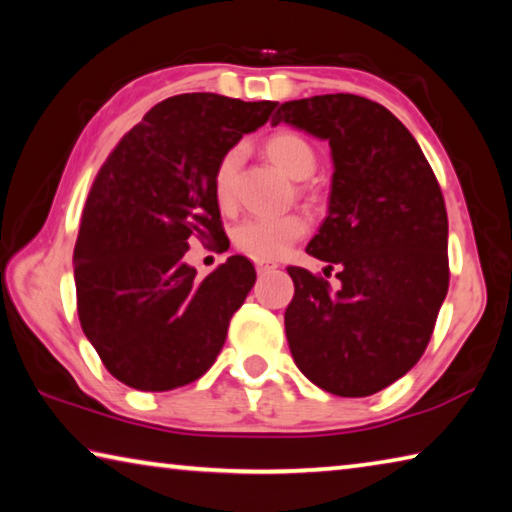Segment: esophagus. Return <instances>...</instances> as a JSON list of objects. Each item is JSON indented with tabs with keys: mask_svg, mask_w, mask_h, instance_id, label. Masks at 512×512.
I'll return each mask as SVG.
<instances>
[{
	"mask_svg": "<svg viewBox=\"0 0 512 512\" xmlns=\"http://www.w3.org/2000/svg\"><path fill=\"white\" fill-rule=\"evenodd\" d=\"M255 268H257V273H259V275H266V273L275 271L277 264H275V262H266V259H257V262H255Z\"/></svg>",
	"mask_w": 512,
	"mask_h": 512,
	"instance_id": "obj_1",
	"label": "esophagus"
}]
</instances>
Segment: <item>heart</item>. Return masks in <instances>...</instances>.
<instances>
[{
    "instance_id": "1",
    "label": "heart",
    "mask_w": 512,
    "mask_h": 512,
    "mask_svg": "<svg viewBox=\"0 0 512 512\" xmlns=\"http://www.w3.org/2000/svg\"><path fill=\"white\" fill-rule=\"evenodd\" d=\"M266 155L289 178L305 180L316 171V151L305 137L291 131L275 133L266 140ZM241 164V149L225 151L214 169L212 192L221 210H232L237 203V171ZM307 235V221L300 214L284 216H250L235 230V244L250 257L277 259L287 253L291 244Z\"/></svg>"
}]
</instances>
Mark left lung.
<instances>
[{
	"label": "left lung",
	"instance_id": "1",
	"mask_svg": "<svg viewBox=\"0 0 512 512\" xmlns=\"http://www.w3.org/2000/svg\"><path fill=\"white\" fill-rule=\"evenodd\" d=\"M280 121L327 140L334 162L329 210L307 253L339 271V287L287 268L293 361L327 393L368 397L427 350L449 287L445 198L415 137L375 101L277 103L273 126Z\"/></svg>",
	"mask_w": 512,
	"mask_h": 512
}]
</instances>
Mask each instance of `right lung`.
Instances as JSON below:
<instances>
[{
  "mask_svg": "<svg viewBox=\"0 0 512 512\" xmlns=\"http://www.w3.org/2000/svg\"><path fill=\"white\" fill-rule=\"evenodd\" d=\"M273 108L212 92L169 97L121 137L94 178L74 248L76 307L121 384L171 391L219 357L255 266L232 255L198 280L183 257L189 237L223 239L214 169Z\"/></svg>",
  "mask_w": 512,
  "mask_h": 512,
  "instance_id": "obj_1",
  "label": "right lung"
}]
</instances>
